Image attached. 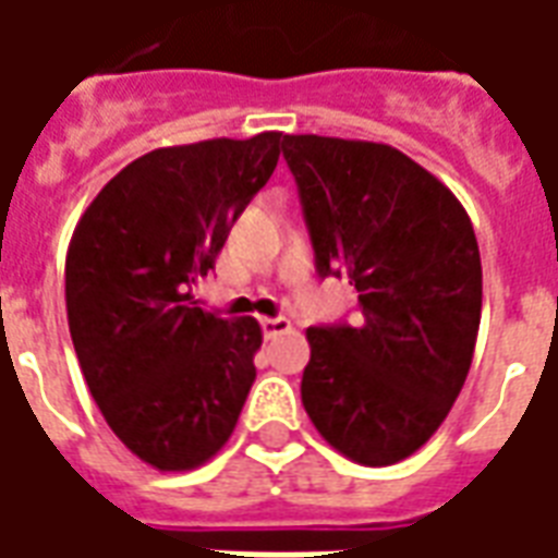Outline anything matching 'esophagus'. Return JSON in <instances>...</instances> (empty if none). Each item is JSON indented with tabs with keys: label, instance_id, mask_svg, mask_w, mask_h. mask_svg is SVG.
<instances>
[{
	"label": "esophagus",
	"instance_id": "obj_1",
	"mask_svg": "<svg viewBox=\"0 0 558 558\" xmlns=\"http://www.w3.org/2000/svg\"><path fill=\"white\" fill-rule=\"evenodd\" d=\"M287 331H292V323L287 316H266L263 319V335L266 338H278V335H287Z\"/></svg>",
	"mask_w": 558,
	"mask_h": 558
}]
</instances>
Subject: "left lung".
I'll return each instance as SVG.
<instances>
[{
  "instance_id": "left-lung-1",
  "label": "left lung",
  "mask_w": 558,
  "mask_h": 558,
  "mask_svg": "<svg viewBox=\"0 0 558 558\" xmlns=\"http://www.w3.org/2000/svg\"><path fill=\"white\" fill-rule=\"evenodd\" d=\"M319 275L347 271L364 323L307 328L302 403L362 466H391L439 430L466 383L481 256L466 208L421 163L367 140L287 134Z\"/></svg>"
}]
</instances>
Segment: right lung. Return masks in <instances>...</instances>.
Segmentation results:
<instances>
[{"mask_svg":"<svg viewBox=\"0 0 558 558\" xmlns=\"http://www.w3.org/2000/svg\"><path fill=\"white\" fill-rule=\"evenodd\" d=\"M283 134L155 148L116 172L74 227L65 307L110 430L158 472L218 454L254 386L263 328L199 307L196 280L278 167Z\"/></svg>","mask_w":558,"mask_h":558,"instance_id":"1","label":"right lung"}]
</instances>
